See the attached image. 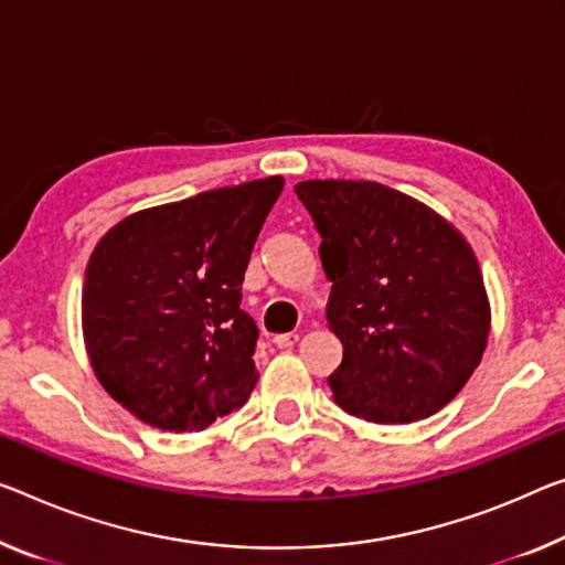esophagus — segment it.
<instances>
[{
	"mask_svg": "<svg viewBox=\"0 0 565 565\" xmlns=\"http://www.w3.org/2000/svg\"><path fill=\"white\" fill-rule=\"evenodd\" d=\"M298 333H280V335H275L273 338V343L277 345V349H292L295 343H298Z\"/></svg>",
	"mask_w": 565,
	"mask_h": 565,
	"instance_id": "1",
	"label": "esophagus"
}]
</instances>
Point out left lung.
Here are the masks:
<instances>
[{"label":"left lung","mask_w":565,"mask_h":565,"mask_svg":"<svg viewBox=\"0 0 565 565\" xmlns=\"http://www.w3.org/2000/svg\"><path fill=\"white\" fill-rule=\"evenodd\" d=\"M295 194L333 282L326 318L343 361L335 404L376 424L427 419L482 359L490 300L467 239L427 204L376 181L312 179Z\"/></svg>","instance_id":"8db88e82"}]
</instances>
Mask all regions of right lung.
<instances>
[{
	"label": "right lung",
	"mask_w": 565,
	"mask_h": 565,
	"mask_svg": "<svg viewBox=\"0 0 565 565\" xmlns=\"http://www.w3.org/2000/svg\"><path fill=\"white\" fill-rule=\"evenodd\" d=\"M282 177L120 220L88 259L83 338L100 386L163 431H202L257 384L242 280Z\"/></svg>",
	"instance_id": "add662e5"
}]
</instances>
